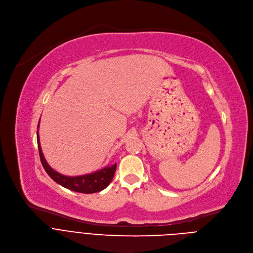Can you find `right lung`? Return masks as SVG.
<instances>
[{
  "instance_id": "1",
  "label": "right lung",
  "mask_w": 253,
  "mask_h": 253,
  "mask_svg": "<svg viewBox=\"0 0 253 253\" xmlns=\"http://www.w3.org/2000/svg\"><path fill=\"white\" fill-rule=\"evenodd\" d=\"M38 128H39V124H38ZM37 141H38L40 159L44 169L54 181L60 184L61 186L75 192L90 194V193L99 192L105 189L112 181L116 171V167H117L116 163L112 166L104 167L96 172L80 175V176H66V175L60 174L59 172L51 168L50 165L47 163L41 149L38 131H37Z\"/></svg>"
}]
</instances>
